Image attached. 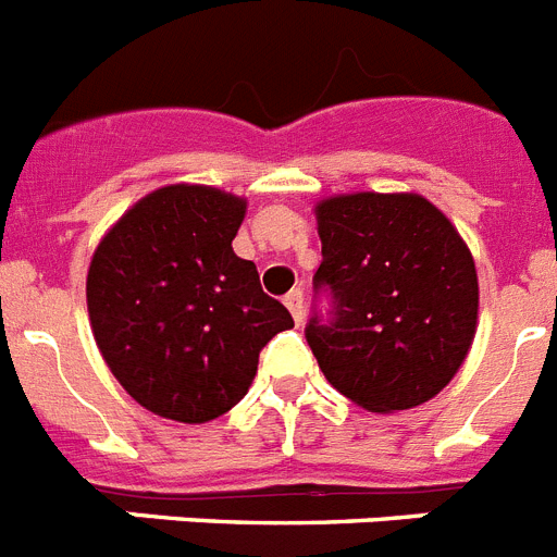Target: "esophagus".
<instances>
[{
  "label": "esophagus",
  "mask_w": 557,
  "mask_h": 557,
  "mask_svg": "<svg viewBox=\"0 0 557 557\" xmlns=\"http://www.w3.org/2000/svg\"><path fill=\"white\" fill-rule=\"evenodd\" d=\"M284 304H287V310L293 312V318H296V324H301L304 321V293L301 289H293V293H287V296H284Z\"/></svg>",
  "instance_id": "esophagus-1"
}]
</instances>
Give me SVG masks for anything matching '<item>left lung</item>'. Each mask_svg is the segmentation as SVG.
I'll return each instance as SVG.
<instances>
[{"mask_svg": "<svg viewBox=\"0 0 557 557\" xmlns=\"http://www.w3.org/2000/svg\"><path fill=\"white\" fill-rule=\"evenodd\" d=\"M326 312L304 330L324 377L351 403L392 414L431 400L476 335L468 245L420 194H346L315 208Z\"/></svg>", "mask_w": 557, "mask_h": 557, "instance_id": "obj_1", "label": "left lung"}]
</instances>
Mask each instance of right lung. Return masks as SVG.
<instances>
[{"label": "right lung", "mask_w": 557, "mask_h": 557, "mask_svg": "<svg viewBox=\"0 0 557 557\" xmlns=\"http://www.w3.org/2000/svg\"><path fill=\"white\" fill-rule=\"evenodd\" d=\"M245 199L165 185L123 213L87 275L95 344L126 392L165 420L208 422L256 377L259 351L293 326L253 261L233 253Z\"/></svg>", "instance_id": "add662e5"}]
</instances>
